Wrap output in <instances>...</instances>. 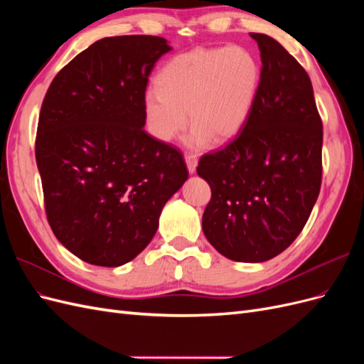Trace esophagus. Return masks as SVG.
<instances>
[{
  "mask_svg": "<svg viewBox=\"0 0 364 364\" xmlns=\"http://www.w3.org/2000/svg\"><path fill=\"white\" fill-rule=\"evenodd\" d=\"M185 162H186V167H188V171L193 174L196 173L197 168V156L193 155V153H188V155H185Z\"/></svg>",
  "mask_w": 364,
  "mask_h": 364,
  "instance_id": "esophagus-1",
  "label": "esophagus"
}]
</instances>
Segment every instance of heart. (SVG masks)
Segmentation results:
<instances>
[{
	"label": "heart",
	"instance_id": "b5f03b06",
	"mask_svg": "<svg viewBox=\"0 0 364 364\" xmlns=\"http://www.w3.org/2000/svg\"><path fill=\"white\" fill-rule=\"evenodd\" d=\"M261 83L257 58L243 47L194 48L178 54L156 75V86L144 94L149 129L170 142L193 124L186 142L205 147L222 144L245 127Z\"/></svg>",
	"mask_w": 364,
	"mask_h": 364
}]
</instances>
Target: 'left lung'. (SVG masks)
I'll return each mask as SVG.
<instances>
[{
	"mask_svg": "<svg viewBox=\"0 0 364 364\" xmlns=\"http://www.w3.org/2000/svg\"><path fill=\"white\" fill-rule=\"evenodd\" d=\"M261 51V83L250 117L197 174L211 186L203 234L223 257L262 262L301 234L322 183V119L311 80L278 41L250 33Z\"/></svg>",
	"mask_w": 364,
	"mask_h": 364,
	"instance_id": "obj_1",
	"label": "left lung"
}]
</instances>
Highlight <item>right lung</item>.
Returning <instances> with one entry per match:
<instances>
[{"instance_id":"obj_1","label":"right lung","mask_w":364,"mask_h":364,"mask_svg":"<svg viewBox=\"0 0 364 364\" xmlns=\"http://www.w3.org/2000/svg\"><path fill=\"white\" fill-rule=\"evenodd\" d=\"M170 50L159 36L97 41L42 102L35 153L48 223L94 266H123L144 250L188 179L182 153L144 130L149 75Z\"/></svg>"}]
</instances>
